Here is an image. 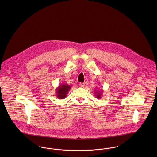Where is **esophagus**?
Returning <instances> with one entry per match:
<instances>
[{"label":"esophagus","mask_w":157,"mask_h":157,"mask_svg":"<svg viewBox=\"0 0 157 157\" xmlns=\"http://www.w3.org/2000/svg\"><path fill=\"white\" fill-rule=\"evenodd\" d=\"M85 83H80V84H79V86H80V88H84L85 87Z\"/></svg>","instance_id":"34e87169"}]
</instances>
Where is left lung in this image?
Instances as JSON below:
<instances>
[{
    "instance_id": "obj_1",
    "label": "left lung",
    "mask_w": 157,
    "mask_h": 157,
    "mask_svg": "<svg viewBox=\"0 0 157 157\" xmlns=\"http://www.w3.org/2000/svg\"><path fill=\"white\" fill-rule=\"evenodd\" d=\"M94 90V93H95V96L96 97V98L97 99H100V98L102 96V92L103 90Z\"/></svg>"
}]
</instances>
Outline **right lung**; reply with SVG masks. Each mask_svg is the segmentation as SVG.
I'll use <instances>...</instances> for the list:
<instances>
[{
    "label": "right lung",
    "instance_id": "1",
    "mask_svg": "<svg viewBox=\"0 0 157 157\" xmlns=\"http://www.w3.org/2000/svg\"><path fill=\"white\" fill-rule=\"evenodd\" d=\"M71 88V86L67 83L60 84L56 88V95L58 98L64 99L67 97L68 92Z\"/></svg>",
    "mask_w": 157,
    "mask_h": 157
}]
</instances>
